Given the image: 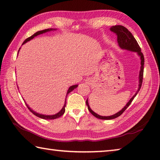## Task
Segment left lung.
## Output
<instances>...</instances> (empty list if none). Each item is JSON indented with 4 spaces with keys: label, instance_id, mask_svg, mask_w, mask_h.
<instances>
[{
    "label": "left lung",
    "instance_id": "obj_1",
    "mask_svg": "<svg viewBox=\"0 0 160 160\" xmlns=\"http://www.w3.org/2000/svg\"><path fill=\"white\" fill-rule=\"evenodd\" d=\"M110 30L112 32L115 33L117 36V42H118V44L119 47L121 48L122 49H126L128 50H131V51L136 52L138 53V55L141 57V71H140V74H139V85H138V91H136V94L131 98L129 101L126 105L125 107L122 109L121 111H119V112L116 113L115 114H113L112 116H108V117H103L100 116L99 114H96V112L91 110L90 106L88 105V100H86V105L88 106V109L90 112L93 114L94 117H96V118H98L100 119H115L117 117H119L121 114L127 110V108L130 105L131 102L133 101L134 98L136 96L137 93H138L140 89L141 88L142 83V78H143V70H144V56L142 52H141V49L140 48L138 42L136 41V38L133 37L129 31H128L127 28L124 27V26H122V25H115V26H113L110 28Z\"/></svg>",
    "mask_w": 160,
    "mask_h": 160
}]
</instances>
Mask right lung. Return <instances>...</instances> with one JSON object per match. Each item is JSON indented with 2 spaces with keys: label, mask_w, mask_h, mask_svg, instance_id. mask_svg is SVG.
<instances>
[{
  "label": "right lung",
  "mask_w": 160,
  "mask_h": 160,
  "mask_svg": "<svg viewBox=\"0 0 160 160\" xmlns=\"http://www.w3.org/2000/svg\"><path fill=\"white\" fill-rule=\"evenodd\" d=\"M51 30H55V29H44V30H42V31H39V32H36L34 34H33L32 36H30V37H29V38H27L26 40H25L24 42H23V44L24 43H27V41H30L31 39H32V38H33L35 37V36H38V35H39V34H41V33H46V32H49V31H51ZM78 86V85H74V86H70L69 87V90H68V91H67V96H66V100H67V94L68 93H69L71 91H72L73 90H74V88H76ZM27 105V107L28 108V109H29V110L32 112L34 114V115H36V117H40V118H41V119H57V118H58V117H61L62 115V114L64 113V112H65V106H66V101L64 102V106H63V108H62V110L59 112L58 113H57V114H53V115H44V114H38V113H36V112H35L34 111H33L32 109H31L29 106H28L27 105Z\"/></svg>",
  "instance_id": "add662e5"
}]
</instances>
